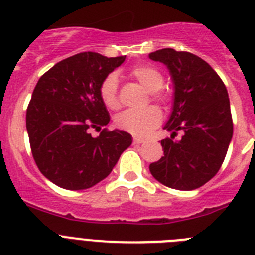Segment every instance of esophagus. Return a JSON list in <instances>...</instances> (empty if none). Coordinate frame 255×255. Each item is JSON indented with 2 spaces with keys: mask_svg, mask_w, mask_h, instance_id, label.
I'll use <instances>...</instances> for the list:
<instances>
[{
  "mask_svg": "<svg viewBox=\"0 0 255 255\" xmlns=\"http://www.w3.org/2000/svg\"><path fill=\"white\" fill-rule=\"evenodd\" d=\"M132 143H134V144H141V143H144V140H143V139H140V138H134V139H132Z\"/></svg>",
  "mask_w": 255,
  "mask_h": 255,
  "instance_id": "esophagus-1",
  "label": "esophagus"
}]
</instances>
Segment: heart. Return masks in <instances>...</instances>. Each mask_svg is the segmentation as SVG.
<instances>
[{"mask_svg":"<svg viewBox=\"0 0 255 255\" xmlns=\"http://www.w3.org/2000/svg\"><path fill=\"white\" fill-rule=\"evenodd\" d=\"M132 78H135L148 92H153V98L164 102L167 101V92L161 89L163 87L164 78L157 67L152 65L140 64L130 70ZM119 79L116 74H108L100 87V96L106 107L116 110L120 106L117 96ZM116 125L119 129L125 130L136 136H145L154 130L162 121V112L158 107L149 106L143 110H126L117 115Z\"/></svg>","mask_w":255,"mask_h":255,"instance_id":"obj_1","label":"heart"}]
</instances>
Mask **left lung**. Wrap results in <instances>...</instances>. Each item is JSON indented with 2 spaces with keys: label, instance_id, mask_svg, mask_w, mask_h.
<instances>
[{
  "label": "left lung",
  "instance_id": "left-lung-1",
  "mask_svg": "<svg viewBox=\"0 0 255 255\" xmlns=\"http://www.w3.org/2000/svg\"><path fill=\"white\" fill-rule=\"evenodd\" d=\"M149 58L167 66L175 91L163 126L172 134L161 140L164 155L149 164V171L168 188L198 189L218 172L233 138L227 89L215 70L190 52L163 48ZM177 131L183 136L173 141Z\"/></svg>",
  "mask_w": 255,
  "mask_h": 255
}]
</instances>
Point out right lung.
<instances>
[{"mask_svg": "<svg viewBox=\"0 0 255 255\" xmlns=\"http://www.w3.org/2000/svg\"><path fill=\"white\" fill-rule=\"evenodd\" d=\"M125 57L82 52L57 62L38 80L26 110V130L38 168L55 185L92 188L131 145L126 131L103 129L97 138L89 134L110 123L100 87Z\"/></svg>", "mask_w": 255, "mask_h": 255, "instance_id": "1", "label": "right lung"}]
</instances>
